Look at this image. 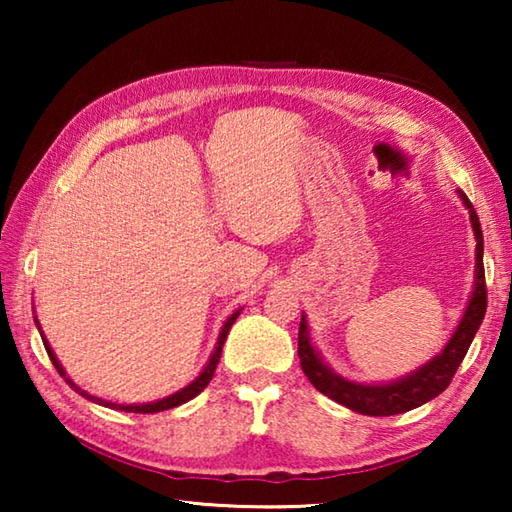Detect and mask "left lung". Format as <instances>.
Wrapping results in <instances>:
<instances>
[{"label": "left lung", "instance_id": "8db88e82", "mask_svg": "<svg viewBox=\"0 0 512 512\" xmlns=\"http://www.w3.org/2000/svg\"><path fill=\"white\" fill-rule=\"evenodd\" d=\"M463 198V203L470 210L472 228L476 235V287L470 298V305L465 309V316L458 329L452 336V341L447 343V348L438 354L436 359H431L427 366L415 370L413 375L404 377L400 381H393V384L384 386H363V384H352V381H345L339 375H334L323 361L318 359L309 343L307 334V323L305 318L300 320L298 329V357L302 372H305L307 379L314 384L316 391L327 395L329 400L339 402L348 409L357 411L361 415H397L404 411H411L415 406L433 400L445 388L452 384L458 366L465 359L467 350H470L472 339L479 329L481 320L485 316V307H488V289H485V271H483V232L479 216L474 212V205L470 203L463 192H458Z\"/></svg>", "mask_w": 512, "mask_h": 512}]
</instances>
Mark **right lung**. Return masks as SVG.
Here are the masks:
<instances>
[{
	"label": "right lung",
	"instance_id": "1",
	"mask_svg": "<svg viewBox=\"0 0 512 512\" xmlns=\"http://www.w3.org/2000/svg\"><path fill=\"white\" fill-rule=\"evenodd\" d=\"M237 316H239V311L237 314H232L228 320H225V325H223V329H221V336H219V343H216V350H214V354H212V359H210V363H207L205 366V370L201 372V377H198L196 381H192V384H189L187 388H183V391L180 393H176V395H171V397H167V400H160V402H153V404H131V406H124V404H110V402H103V400H99V397H94V395H90V393H85V391H81L79 386L74 384L72 379H67L65 377V370L60 368V363H58V359L54 357V352H51V348H49V343H47V339H42V343H45V350H47V354H49V359H51V363H54L56 366V370L60 372V375L65 377V381L69 386L74 388L76 393L79 395H83V397H88V400H92V402H97V404H103V406H110V409H124V411H128V413H160V411H167V409H173V406H178V404H185V402H189L192 400V397H196L198 393L203 391V388L210 384V379H212V375H214V370H216V363H219V359H221V350H223V343H225V336H228V332H230V327H232V323H235L237 320ZM38 323V320H36Z\"/></svg>",
	"mask_w": 512,
	"mask_h": 512
}]
</instances>
